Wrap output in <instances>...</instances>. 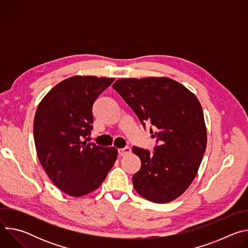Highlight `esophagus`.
<instances>
[{
    "instance_id": "34e87169",
    "label": "esophagus",
    "mask_w": 248,
    "mask_h": 248,
    "mask_svg": "<svg viewBox=\"0 0 248 248\" xmlns=\"http://www.w3.org/2000/svg\"><path fill=\"white\" fill-rule=\"evenodd\" d=\"M130 151H131V149H130L129 147L121 148V149H119V150H118V152H119V155H120V156H125V155L129 154V153H130Z\"/></svg>"
}]
</instances>
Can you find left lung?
Returning a JSON list of instances; mask_svg holds the SVG:
<instances>
[{"instance_id": "left-lung-1", "label": "left lung", "mask_w": 248, "mask_h": 248, "mask_svg": "<svg viewBox=\"0 0 248 248\" xmlns=\"http://www.w3.org/2000/svg\"><path fill=\"white\" fill-rule=\"evenodd\" d=\"M113 88L156 138L153 152L132 147L141 161L133 174L135 190L154 203L181 196L194 180L206 150L207 132L196 96L167 78H123Z\"/></svg>"}]
</instances>
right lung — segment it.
<instances>
[{"instance_id":"add662e5","label":"right lung","mask_w":248,"mask_h":248,"mask_svg":"<svg viewBox=\"0 0 248 248\" xmlns=\"http://www.w3.org/2000/svg\"><path fill=\"white\" fill-rule=\"evenodd\" d=\"M114 78L73 77L43 98L33 132L39 161L54 185L72 196L97 189L113 168L118 150L83 141L93 129L92 107Z\"/></svg>"}]
</instances>
